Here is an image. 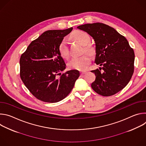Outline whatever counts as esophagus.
Here are the masks:
<instances>
[{
  "label": "esophagus",
  "instance_id": "1",
  "mask_svg": "<svg viewBox=\"0 0 146 146\" xmlns=\"http://www.w3.org/2000/svg\"><path fill=\"white\" fill-rule=\"evenodd\" d=\"M86 73H87L86 72H80V74H81V75H83V74H86Z\"/></svg>",
  "mask_w": 146,
  "mask_h": 146
}]
</instances>
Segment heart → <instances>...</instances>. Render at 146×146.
<instances>
[{
	"mask_svg": "<svg viewBox=\"0 0 146 146\" xmlns=\"http://www.w3.org/2000/svg\"><path fill=\"white\" fill-rule=\"evenodd\" d=\"M71 37L82 46H84V50L87 53H92L93 51L92 47L88 44L91 41L89 34L84 31H75L72 35ZM58 50L60 55L64 58H68L69 56V50L68 48V40L66 38L62 39L58 46ZM91 62V59L88 55H84L80 57L73 58L69 63V66L71 69L84 70H86Z\"/></svg>",
	"mask_w": 146,
	"mask_h": 146,
	"instance_id": "obj_1",
	"label": "heart"
}]
</instances>
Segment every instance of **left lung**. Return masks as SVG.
<instances>
[{
	"mask_svg": "<svg viewBox=\"0 0 146 146\" xmlns=\"http://www.w3.org/2000/svg\"><path fill=\"white\" fill-rule=\"evenodd\" d=\"M77 28L94 39L95 63L102 66L99 70L91 71L96 76L92 88L103 96L113 95L122 90L128 84L134 72L135 53L127 38L103 23L87 24Z\"/></svg>",
	"mask_w": 146,
	"mask_h": 146,
	"instance_id": "left-lung-1",
	"label": "left lung"
}]
</instances>
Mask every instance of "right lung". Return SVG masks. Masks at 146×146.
<instances>
[{
    "label": "right lung",
    "instance_id": "add662e5",
    "mask_svg": "<svg viewBox=\"0 0 146 146\" xmlns=\"http://www.w3.org/2000/svg\"><path fill=\"white\" fill-rule=\"evenodd\" d=\"M73 28L44 32L32 41L19 60L20 77L31 93L44 102L65 98L80 76L77 70L61 73L66 64L58 50L64 37Z\"/></svg>",
    "mask_w": 146,
    "mask_h": 146
}]
</instances>
